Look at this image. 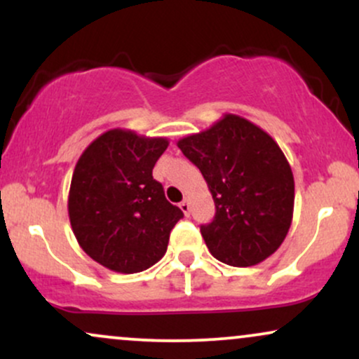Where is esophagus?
Instances as JSON below:
<instances>
[{
    "mask_svg": "<svg viewBox=\"0 0 359 359\" xmlns=\"http://www.w3.org/2000/svg\"><path fill=\"white\" fill-rule=\"evenodd\" d=\"M179 208L182 209V212L185 214V216H189V214H191V204H189V201H182V203L179 204Z\"/></svg>",
    "mask_w": 359,
    "mask_h": 359,
    "instance_id": "esophagus-1",
    "label": "esophagus"
}]
</instances>
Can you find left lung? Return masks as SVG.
<instances>
[{
	"instance_id": "obj_1",
	"label": "left lung",
	"mask_w": 359,
	"mask_h": 359,
	"mask_svg": "<svg viewBox=\"0 0 359 359\" xmlns=\"http://www.w3.org/2000/svg\"><path fill=\"white\" fill-rule=\"evenodd\" d=\"M208 182L216 216L201 226L216 259L253 266L280 248L294 217L295 184L288 160L265 130L226 113L208 130L177 142Z\"/></svg>"
}]
</instances>
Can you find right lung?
<instances>
[{
	"instance_id": "right-lung-1",
	"label": "right lung",
	"mask_w": 359,
	"mask_h": 359,
	"mask_svg": "<svg viewBox=\"0 0 359 359\" xmlns=\"http://www.w3.org/2000/svg\"><path fill=\"white\" fill-rule=\"evenodd\" d=\"M163 137L104 131L82 151L69 189V219L86 255L118 273H138L165 255L184 212L151 175Z\"/></svg>"
}]
</instances>
